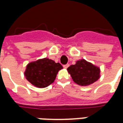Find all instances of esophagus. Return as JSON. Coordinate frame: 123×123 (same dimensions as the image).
<instances>
[{
  "mask_svg": "<svg viewBox=\"0 0 123 123\" xmlns=\"http://www.w3.org/2000/svg\"><path fill=\"white\" fill-rule=\"evenodd\" d=\"M69 66V64H66V65H63V68H65V69H67V68H68Z\"/></svg>",
  "mask_w": 123,
  "mask_h": 123,
  "instance_id": "1",
  "label": "esophagus"
}]
</instances>
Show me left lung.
Returning a JSON list of instances; mask_svg holds the SVG:
<instances>
[{"instance_id":"8db88e82","label":"left lung","mask_w":123,"mask_h":123,"mask_svg":"<svg viewBox=\"0 0 123 123\" xmlns=\"http://www.w3.org/2000/svg\"><path fill=\"white\" fill-rule=\"evenodd\" d=\"M68 71L75 83L84 86L94 83L100 77L99 68L84 59L70 65Z\"/></svg>"}]
</instances>
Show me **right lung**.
I'll return each instance as SVG.
<instances>
[{"label":"right lung","instance_id":"add662e5","mask_svg":"<svg viewBox=\"0 0 123 123\" xmlns=\"http://www.w3.org/2000/svg\"><path fill=\"white\" fill-rule=\"evenodd\" d=\"M63 69L60 63L43 58L27 64L24 73L29 82L37 88H45L54 82L58 71Z\"/></svg>","mask_w":123,"mask_h":123}]
</instances>
